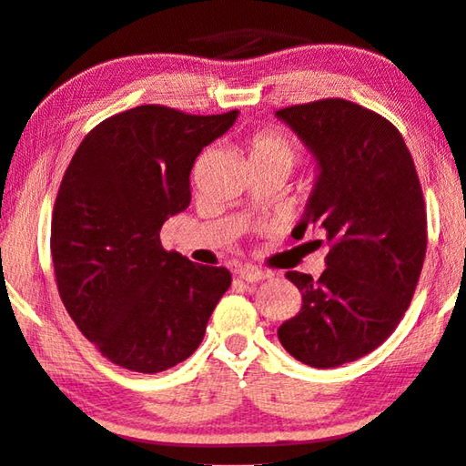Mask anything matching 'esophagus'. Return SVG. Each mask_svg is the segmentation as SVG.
Returning a JSON list of instances; mask_svg holds the SVG:
<instances>
[{"label":"esophagus","mask_w":466,"mask_h":466,"mask_svg":"<svg viewBox=\"0 0 466 466\" xmlns=\"http://www.w3.org/2000/svg\"><path fill=\"white\" fill-rule=\"evenodd\" d=\"M238 278L245 279V282H261V279H268L269 273L257 268H250V265H245V268L238 269Z\"/></svg>","instance_id":"34e87169"}]
</instances>
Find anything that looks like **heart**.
Instances as JSON below:
<instances>
[{"mask_svg":"<svg viewBox=\"0 0 466 466\" xmlns=\"http://www.w3.org/2000/svg\"><path fill=\"white\" fill-rule=\"evenodd\" d=\"M250 166H276L290 172L297 161V145L284 130H261L248 138Z\"/></svg>","mask_w":466,"mask_h":466,"instance_id":"heart-1","label":"heart"}]
</instances>
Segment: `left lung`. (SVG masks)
Wrapping results in <instances>:
<instances>
[{
	"mask_svg": "<svg viewBox=\"0 0 466 466\" xmlns=\"http://www.w3.org/2000/svg\"><path fill=\"white\" fill-rule=\"evenodd\" d=\"M276 116L317 166L292 236L300 240L313 226L329 245L319 279L286 273L302 307L278 328V338L300 363L339 367L386 342L410 305L427 250L423 190L402 135L380 114L321 99Z\"/></svg>",
	"mask_w": 466,
	"mask_h": 466,
	"instance_id": "obj_1",
	"label": "left lung"
}]
</instances>
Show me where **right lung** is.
<instances>
[{"mask_svg": "<svg viewBox=\"0 0 466 466\" xmlns=\"http://www.w3.org/2000/svg\"><path fill=\"white\" fill-rule=\"evenodd\" d=\"M236 117L132 107L88 132L66 169L51 218L57 290L86 339L128 371L187 360L230 288L226 268L167 253L159 232L190 205L198 153Z\"/></svg>", "mask_w": 466, "mask_h": 466, "instance_id": "1", "label": "right lung"}]
</instances>
